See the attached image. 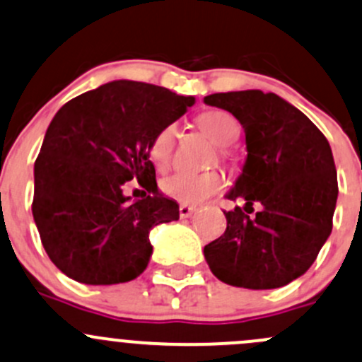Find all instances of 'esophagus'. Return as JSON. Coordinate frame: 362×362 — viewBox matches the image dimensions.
<instances>
[{
  "label": "esophagus",
  "mask_w": 362,
  "mask_h": 362,
  "mask_svg": "<svg viewBox=\"0 0 362 362\" xmlns=\"http://www.w3.org/2000/svg\"><path fill=\"white\" fill-rule=\"evenodd\" d=\"M178 211H180L182 218H191V216L194 215V211H196V208L187 206V204H180V208H178Z\"/></svg>",
  "instance_id": "1"
}]
</instances>
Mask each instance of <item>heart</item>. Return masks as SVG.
I'll return each instance as SVG.
<instances>
[{
	"label": "heart",
	"instance_id": "1",
	"mask_svg": "<svg viewBox=\"0 0 362 362\" xmlns=\"http://www.w3.org/2000/svg\"><path fill=\"white\" fill-rule=\"evenodd\" d=\"M197 124L218 147L232 146L241 135V127H239L238 119L226 111L201 114L197 117ZM177 124H166L154 135L149 147V156L156 168L163 170L170 165L175 142H177ZM223 185H226V178L216 171L203 175L178 171L161 182V189L166 196L173 197L178 203L187 204V206L204 203L222 191Z\"/></svg>",
	"mask_w": 362,
	"mask_h": 362
}]
</instances>
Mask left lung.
<instances>
[{"instance_id": "obj_1", "label": "left lung", "mask_w": 362, "mask_h": 362, "mask_svg": "<svg viewBox=\"0 0 362 362\" xmlns=\"http://www.w3.org/2000/svg\"><path fill=\"white\" fill-rule=\"evenodd\" d=\"M204 104L241 123L248 151L226 196L245 206L223 211L227 229L204 246V258L230 286H284L309 271L332 234L338 197L332 147L305 114L276 93L227 91L208 95ZM255 204L261 211L246 216Z\"/></svg>"}]
</instances>
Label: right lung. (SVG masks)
Segmentation results:
<instances>
[{
  "mask_svg": "<svg viewBox=\"0 0 362 362\" xmlns=\"http://www.w3.org/2000/svg\"><path fill=\"white\" fill-rule=\"evenodd\" d=\"M194 102L119 79L72 98L53 116L34 163L33 216L45 251L67 277L117 284L146 271L151 229L180 216L177 201L158 191L149 147ZM130 180L144 187L142 200L124 196Z\"/></svg>",
  "mask_w": 362,
  "mask_h": 362,
  "instance_id": "add662e5",
  "label": "right lung"
}]
</instances>
